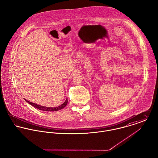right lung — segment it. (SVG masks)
Here are the masks:
<instances>
[{
    "label": "right lung",
    "mask_w": 158,
    "mask_h": 158,
    "mask_svg": "<svg viewBox=\"0 0 158 158\" xmlns=\"http://www.w3.org/2000/svg\"><path fill=\"white\" fill-rule=\"evenodd\" d=\"M28 103H29L30 105H31V106H34L35 108L40 110H42V111H57L58 110H60L63 108H64L68 104V98H66V101L60 106H57V107H55V108H49V107H46V106H41V105H37V104H35L34 103H32V102H30L28 100H27L26 99H24Z\"/></svg>",
    "instance_id": "right-lung-1"
}]
</instances>
